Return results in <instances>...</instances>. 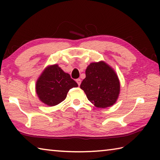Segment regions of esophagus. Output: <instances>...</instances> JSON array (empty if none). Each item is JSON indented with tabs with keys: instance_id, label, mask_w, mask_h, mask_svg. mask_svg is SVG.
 <instances>
[{
	"instance_id": "34e87169",
	"label": "esophagus",
	"mask_w": 160,
	"mask_h": 160,
	"mask_svg": "<svg viewBox=\"0 0 160 160\" xmlns=\"http://www.w3.org/2000/svg\"><path fill=\"white\" fill-rule=\"evenodd\" d=\"M76 82H77V83H78V85H80V84H81V80L80 79H79V78H78V79H77L76 80Z\"/></svg>"
}]
</instances>
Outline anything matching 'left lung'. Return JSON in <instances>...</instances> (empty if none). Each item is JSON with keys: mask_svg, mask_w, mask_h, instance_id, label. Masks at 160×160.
<instances>
[{"mask_svg": "<svg viewBox=\"0 0 160 160\" xmlns=\"http://www.w3.org/2000/svg\"><path fill=\"white\" fill-rule=\"evenodd\" d=\"M85 75L80 88L89 101L102 109L113 106L120 94V82L115 70L101 61L89 65Z\"/></svg>", "mask_w": 160, "mask_h": 160, "instance_id": "left-lung-1", "label": "left lung"}]
</instances>
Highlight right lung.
Masks as SVG:
<instances>
[{"label":"right lung","mask_w":160,"mask_h":160,"mask_svg":"<svg viewBox=\"0 0 160 160\" xmlns=\"http://www.w3.org/2000/svg\"><path fill=\"white\" fill-rule=\"evenodd\" d=\"M78 85L58 64L51 65L43 70L36 82L39 99L47 106L53 107L66 98L70 89Z\"/></svg>","instance_id":"right-lung-1"}]
</instances>
